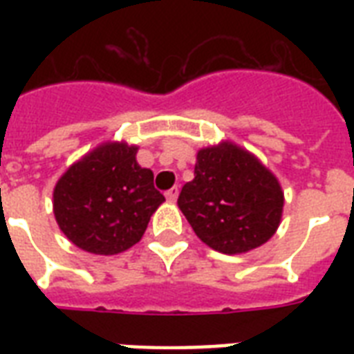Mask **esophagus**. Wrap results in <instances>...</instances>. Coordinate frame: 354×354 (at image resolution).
<instances>
[{"instance_id":"1","label":"esophagus","mask_w":354,"mask_h":354,"mask_svg":"<svg viewBox=\"0 0 354 354\" xmlns=\"http://www.w3.org/2000/svg\"><path fill=\"white\" fill-rule=\"evenodd\" d=\"M178 193H180V191H178V187H171V189H169V191H165L167 200H171V202H174V200L178 198Z\"/></svg>"}]
</instances>
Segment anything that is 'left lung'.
<instances>
[{"label": "left lung", "mask_w": 354, "mask_h": 354, "mask_svg": "<svg viewBox=\"0 0 354 354\" xmlns=\"http://www.w3.org/2000/svg\"><path fill=\"white\" fill-rule=\"evenodd\" d=\"M178 205L202 242L221 253H244L274 235L283 213V191L272 172L235 145L202 149L194 180Z\"/></svg>", "instance_id": "left-lung-1"}]
</instances>
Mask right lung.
<instances>
[{"mask_svg":"<svg viewBox=\"0 0 354 354\" xmlns=\"http://www.w3.org/2000/svg\"><path fill=\"white\" fill-rule=\"evenodd\" d=\"M136 147L106 143L84 156L58 180L53 207L58 226L80 250L113 255L143 236L165 196L154 174L136 161Z\"/></svg>","mask_w":354,"mask_h":354,"instance_id":"1","label":"right lung"}]
</instances>
